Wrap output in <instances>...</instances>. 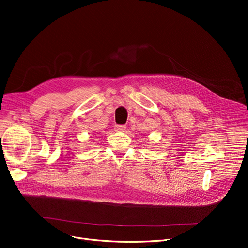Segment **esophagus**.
I'll return each instance as SVG.
<instances>
[{
    "label": "esophagus",
    "mask_w": 248,
    "mask_h": 248,
    "mask_svg": "<svg viewBox=\"0 0 248 248\" xmlns=\"http://www.w3.org/2000/svg\"><path fill=\"white\" fill-rule=\"evenodd\" d=\"M126 129L125 125H116L115 126V130L116 131H124Z\"/></svg>",
    "instance_id": "obj_1"
}]
</instances>
